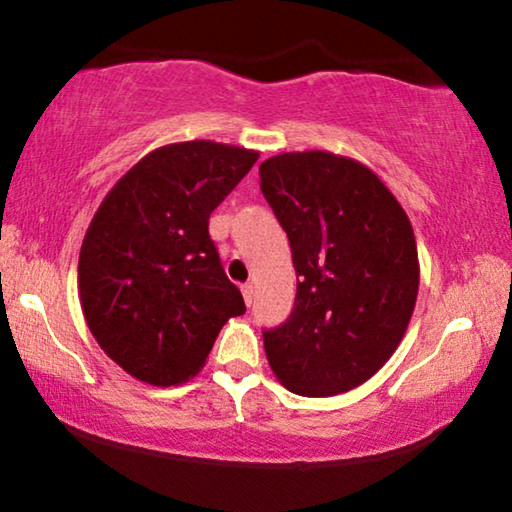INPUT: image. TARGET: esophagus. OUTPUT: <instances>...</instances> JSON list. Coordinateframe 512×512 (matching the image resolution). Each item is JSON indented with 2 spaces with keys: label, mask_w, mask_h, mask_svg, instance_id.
Segmentation results:
<instances>
[{
  "label": "esophagus",
  "mask_w": 512,
  "mask_h": 512,
  "mask_svg": "<svg viewBox=\"0 0 512 512\" xmlns=\"http://www.w3.org/2000/svg\"><path fill=\"white\" fill-rule=\"evenodd\" d=\"M241 293H244L246 305H248V307L253 305V298H255V287H253V284H244V287H241Z\"/></svg>",
  "instance_id": "34e87169"
}]
</instances>
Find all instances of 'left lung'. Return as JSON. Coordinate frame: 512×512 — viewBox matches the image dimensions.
I'll use <instances>...</instances> for the list:
<instances>
[{"label": "left lung", "mask_w": 512, "mask_h": 512, "mask_svg": "<svg viewBox=\"0 0 512 512\" xmlns=\"http://www.w3.org/2000/svg\"><path fill=\"white\" fill-rule=\"evenodd\" d=\"M298 277L289 320L264 332L268 366L305 397L339 395L393 357L420 287L413 225L375 171L329 151L259 164Z\"/></svg>", "instance_id": "1"}]
</instances>
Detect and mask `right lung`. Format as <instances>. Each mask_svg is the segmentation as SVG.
Masks as SVG:
<instances>
[{
    "instance_id": "obj_1",
    "label": "right lung",
    "mask_w": 512,
    "mask_h": 512,
    "mask_svg": "<svg viewBox=\"0 0 512 512\" xmlns=\"http://www.w3.org/2000/svg\"><path fill=\"white\" fill-rule=\"evenodd\" d=\"M257 158L212 140L160 146L94 212L79 255L83 316L101 350L144 384L198 375L221 327L246 311L207 221Z\"/></svg>"
}]
</instances>
